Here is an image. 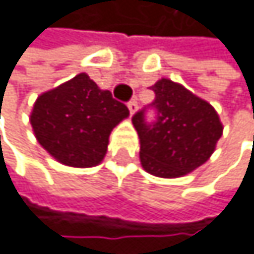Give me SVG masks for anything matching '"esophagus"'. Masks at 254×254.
Instances as JSON below:
<instances>
[{"label":"esophagus","instance_id":"esophagus-1","mask_svg":"<svg viewBox=\"0 0 254 254\" xmlns=\"http://www.w3.org/2000/svg\"><path fill=\"white\" fill-rule=\"evenodd\" d=\"M128 109H129V114L132 115V114L137 110V101H136V99L129 101V102H128Z\"/></svg>","mask_w":254,"mask_h":254}]
</instances>
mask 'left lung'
I'll list each match as a JSON object with an SVG mask.
<instances>
[{"label":"left lung","instance_id":"left-lung-1","mask_svg":"<svg viewBox=\"0 0 254 254\" xmlns=\"http://www.w3.org/2000/svg\"><path fill=\"white\" fill-rule=\"evenodd\" d=\"M152 90V104L132 115L142 167L156 177H182L210 158L223 125L208 102L179 83L161 79ZM147 108L155 112L153 122L146 120Z\"/></svg>","mask_w":254,"mask_h":254}]
</instances>
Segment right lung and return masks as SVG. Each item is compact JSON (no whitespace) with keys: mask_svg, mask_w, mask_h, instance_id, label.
<instances>
[{"mask_svg":"<svg viewBox=\"0 0 254 254\" xmlns=\"http://www.w3.org/2000/svg\"><path fill=\"white\" fill-rule=\"evenodd\" d=\"M128 115L123 102L82 72L41 95L30 122L36 139L57 161L91 167L102 161L110 131Z\"/></svg>","mask_w":254,"mask_h":254,"instance_id":"add662e5","label":"right lung"}]
</instances>
